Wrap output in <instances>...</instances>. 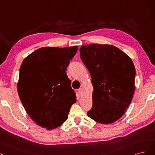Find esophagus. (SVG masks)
I'll return each mask as SVG.
<instances>
[{
	"label": "esophagus",
	"mask_w": 155,
	"mask_h": 155,
	"mask_svg": "<svg viewBox=\"0 0 155 155\" xmlns=\"http://www.w3.org/2000/svg\"><path fill=\"white\" fill-rule=\"evenodd\" d=\"M78 92L80 95L81 96L82 94V88H79V89H78Z\"/></svg>",
	"instance_id": "1"
}]
</instances>
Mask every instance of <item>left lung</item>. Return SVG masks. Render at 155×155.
Here are the masks:
<instances>
[{
	"instance_id": "obj_1",
	"label": "left lung",
	"mask_w": 155,
	"mask_h": 155,
	"mask_svg": "<svg viewBox=\"0 0 155 155\" xmlns=\"http://www.w3.org/2000/svg\"><path fill=\"white\" fill-rule=\"evenodd\" d=\"M80 53L94 87L93 106L87 115L101 124L114 122L123 115L133 96L136 71L131 59L111 45H86Z\"/></svg>"
}]
</instances>
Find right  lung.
<instances>
[{"label": "right lung", "mask_w": 155, "mask_h": 155, "mask_svg": "<svg viewBox=\"0 0 155 155\" xmlns=\"http://www.w3.org/2000/svg\"><path fill=\"white\" fill-rule=\"evenodd\" d=\"M77 49V46L39 48L25 58L20 68L19 98L29 117L42 127L61 126L76 102L66 69Z\"/></svg>", "instance_id": "right-lung-1"}]
</instances>
